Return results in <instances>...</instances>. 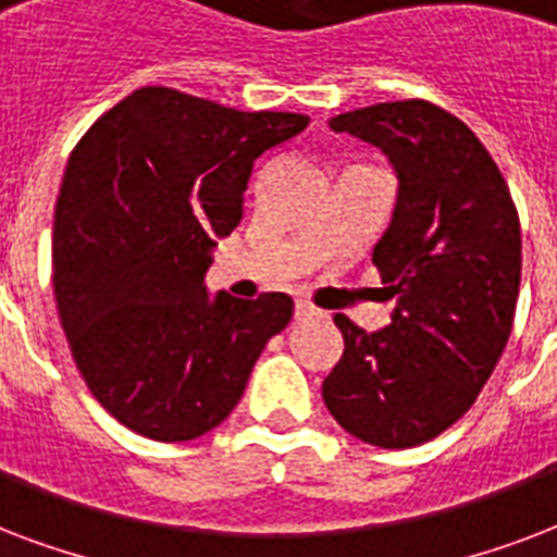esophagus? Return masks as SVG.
Returning a JSON list of instances; mask_svg holds the SVG:
<instances>
[{"label":"esophagus","instance_id":"34e87169","mask_svg":"<svg viewBox=\"0 0 557 557\" xmlns=\"http://www.w3.org/2000/svg\"><path fill=\"white\" fill-rule=\"evenodd\" d=\"M313 317H319V310L313 308V305H310V301H305V299H299L296 301V319H313Z\"/></svg>","mask_w":557,"mask_h":557}]
</instances>
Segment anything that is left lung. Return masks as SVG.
<instances>
[{
	"label": "left lung",
	"instance_id": "left-lung-1",
	"mask_svg": "<svg viewBox=\"0 0 557 557\" xmlns=\"http://www.w3.org/2000/svg\"><path fill=\"white\" fill-rule=\"evenodd\" d=\"M331 127L398 171V206L372 252L398 308L372 334L334 317L346 351L322 398L360 442L404 450L454 426L488 383L515 325L520 218L485 145L435 103H374Z\"/></svg>",
	"mask_w": 557,
	"mask_h": 557
}]
</instances>
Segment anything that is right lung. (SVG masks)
Returning <instances> with one entry per match:
<instances>
[{"label":"right lung","instance_id":"right-lung-1","mask_svg":"<svg viewBox=\"0 0 557 557\" xmlns=\"http://www.w3.org/2000/svg\"><path fill=\"white\" fill-rule=\"evenodd\" d=\"M308 127L299 113H240L141 86L69 157L51 238L54 301L92 398L153 442H191L230 416L293 299L218 293L214 238L244 218L252 165Z\"/></svg>","mask_w":557,"mask_h":557}]
</instances>
